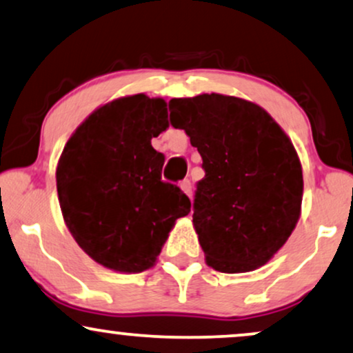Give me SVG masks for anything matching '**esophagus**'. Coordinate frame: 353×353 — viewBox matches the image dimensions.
Wrapping results in <instances>:
<instances>
[{"label": "esophagus", "instance_id": "esophagus-1", "mask_svg": "<svg viewBox=\"0 0 353 353\" xmlns=\"http://www.w3.org/2000/svg\"><path fill=\"white\" fill-rule=\"evenodd\" d=\"M181 189L187 195V197L192 199V182L189 179H184L181 182Z\"/></svg>", "mask_w": 353, "mask_h": 353}]
</instances>
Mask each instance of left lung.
Returning <instances> with one entry per match:
<instances>
[{
    "mask_svg": "<svg viewBox=\"0 0 353 353\" xmlns=\"http://www.w3.org/2000/svg\"><path fill=\"white\" fill-rule=\"evenodd\" d=\"M169 110L203 161L192 218L207 264L225 274L267 264L300 218L295 146L262 107L239 97L171 99Z\"/></svg>",
    "mask_w": 353,
    "mask_h": 353,
    "instance_id": "8db88e82",
    "label": "left lung"
}]
</instances>
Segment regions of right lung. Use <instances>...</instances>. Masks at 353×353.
Masks as SVG:
<instances>
[{
  "instance_id": "add662e5",
  "label": "right lung",
  "mask_w": 353,
  "mask_h": 353,
  "mask_svg": "<svg viewBox=\"0 0 353 353\" xmlns=\"http://www.w3.org/2000/svg\"><path fill=\"white\" fill-rule=\"evenodd\" d=\"M169 127L168 102L135 94L94 110L66 141L57 166L63 220L97 264L138 274L154 265L190 200L161 179L151 138Z\"/></svg>"
}]
</instances>
